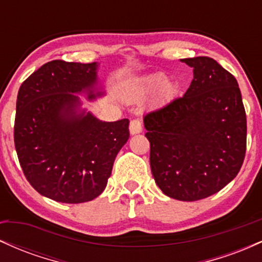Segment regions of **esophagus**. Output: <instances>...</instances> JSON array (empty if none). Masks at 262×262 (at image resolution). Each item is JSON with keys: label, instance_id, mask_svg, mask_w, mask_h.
Listing matches in <instances>:
<instances>
[{"label": "esophagus", "instance_id": "esophagus-1", "mask_svg": "<svg viewBox=\"0 0 262 262\" xmlns=\"http://www.w3.org/2000/svg\"><path fill=\"white\" fill-rule=\"evenodd\" d=\"M141 122L139 119H133V121H130V124H129V132H130V134H139L141 132Z\"/></svg>", "mask_w": 262, "mask_h": 262}]
</instances>
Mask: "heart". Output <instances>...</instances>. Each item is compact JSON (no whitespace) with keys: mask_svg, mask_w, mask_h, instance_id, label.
<instances>
[{"mask_svg":"<svg viewBox=\"0 0 262 262\" xmlns=\"http://www.w3.org/2000/svg\"><path fill=\"white\" fill-rule=\"evenodd\" d=\"M167 82V77L164 74H154L144 77L139 83V91L141 93H152L162 87L164 96H170L173 91L172 85Z\"/></svg>","mask_w":262,"mask_h":262,"instance_id":"heart-1","label":"heart"}]
</instances>
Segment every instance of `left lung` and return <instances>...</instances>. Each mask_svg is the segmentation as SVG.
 <instances>
[{"mask_svg":"<svg viewBox=\"0 0 262 262\" xmlns=\"http://www.w3.org/2000/svg\"><path fill=\"white\" fill-rule=\"evenodd\" d=\"M193 68L183 97L144 116L156 185L179 201L203 200L237 175L246 151V114L235 77L208 56Z\"/></svg>","mask_w":262,"mask_h":262,"instance_id":"left-lung-1","label":"left lung"}]
</instances>
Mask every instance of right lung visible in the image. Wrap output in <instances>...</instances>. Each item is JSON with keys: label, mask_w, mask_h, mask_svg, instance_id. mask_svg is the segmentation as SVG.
<instances>
[{"label": "right lung", "mask_w": 262, "mask_h": 262, "mask_svg": "<svg viewBox=\"0 0 262 262\" xmlns=\"http://www.w3.org/2000/svg\"><path fill=\"white\" fill-rule=\"evenodd\" d=\"M97 62L53 60L19 87L14 146L32 187L56 202L83 203L106 188L114 159L129 139V121L102 122L79 96L100 97Z\"/></svg>", "instance_id": "add662e5"}]
</instances>
